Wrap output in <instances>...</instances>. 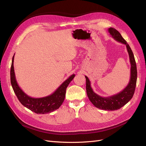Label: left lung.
<instances>
[{
    "label": "left lung",
    "mask_w": 146,
    "mask_h": 146,
    "mask_svg": "<svg viewBox=\"0 0 146 146\" xmlns=\"http://www.w3.org/2000/svg\"><path fill=\"white\" fill-rule=\"evenodd\" d=\"M108 32L116 41L126 46L131 64L130 81L124 89L119 93L109 97H102L93 91L89 78L85 76L86 89L88 98L96 107L108 111H114L122 108L129 102L133 97L136 85L137 69L133 52L127 41L122 38L121 33L112 27L108 29Z\"/></svg>",
    "instance_id": "8db88e82"
}]
</instances>
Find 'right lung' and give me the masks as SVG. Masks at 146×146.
Instances as JSON below:
<instances>
[{"label": "right lung", "instance_id": "right-lung-1", "mask_svg": "<svg viewBox=\"0 0 146 146\" xmlns=\"http://www.w3.org/2000/svg\"><path fill=\"white\" fill-rule=\"evenodd\" d=\"M14 56L15 55H13L12 58L10 70V79L13 91L20 102L25 107L27 108L36 114L50 113L58 109L64 100L66 88L70 82L73 80L75 74L71 75L68 79H66L52 94L44 97V98H33L26 94L21 90V88L17 83L14 66H13Z\"/></svg>", "mask_w": 146, "mask_h": 146}]
</instances>
